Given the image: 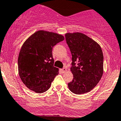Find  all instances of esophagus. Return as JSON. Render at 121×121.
Wrapping results in <instances>:
<instances>
[{
    "label": "esophagus",
    "mask_w": 121,
    "mask_h": 121,
    "mask_svg": "<svg viewBox=\"0 0 121 121\" xmlns=\"http://www.w3.org/2000/svg\"><path fill=\"white\" fill-rule=\"evenodd\" d=\"M61 71L63 72V73H64V72H65L66 71H67V69H66L65 68H63V69H61Z\"/></svg>",
    "instance_id": "1"
}]
</instances>
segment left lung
Here are the masks:
<instances>
[{
	"label": "left lung",
	"mask_w": 121,
	"mask_h": 121,
	"mask_svg": "<svg viewBox=\"0 0 121 121\" xmlns=\"http://www.w3.org/2000/svg\"><path fill=\"white\" fill-rule=\"evenodd\" d=\"M67 43L72 54L71 71L73 75L68 88L75 94L90 92L103 73V54L100 45L81 33H67Z\"/></svg>",
	"instance_id": "obj_1"
}]
</instances>
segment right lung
<instances>
[{
    "instance_id": "1",
    "label": "right lung",
    "mask_w": 121,
    "mask_h": 121,
    "mask_svg": "<svg viewBox=\"0 0 121 121\" xmlns=\"http://www.w3.org/2000/svg\"><path fill=\"white\" fill-rule=\"evenodd\" d=\"M64 39L62 35L40 30L24 42L18 56V72L29 89L40 94L50 88L58 74V69L53 65V48Z\"/></svg>"
}]
</instances>
